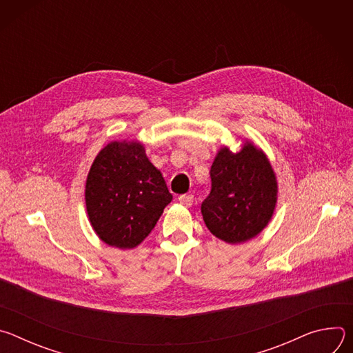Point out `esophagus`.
Instances as JSON below:
<instances>
[{
  "label": "esophagus",
  "mask_w": 353,
  "mask_h": 353,
  "mask_svg": "<svg viewBox=\"0 0 353 353\" xmlns=\"http://www.w3.org/2000/svg\"><path fill=\"white\" fill-rule=\"evenodd\" d=\"M179 203L184 207H191L194 203V196L191 194H183L179 196Z\"/></svg>",
  "instance_id": "34e87169"
}]
</instances>
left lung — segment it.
<instances>
[{"label": "left lung", "instance_id": "8db88e82", "mask_svg": "<svg viewBox=\"0 0 353 353\" xmlns=\"http://www.w3.org/2000/svg\"><path fill=\"white\" fill-rule=\"evenodd\" d=\"M210 174L211 192L201 204L208 230L230 244L257 236L276 204V177L267 157L248 142L237 154L222 148Z\"/></svg>", "mask_w": 353, "mask_h": 353}]
</instances>
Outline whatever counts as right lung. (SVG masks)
<instances>
[{
    "mask_svg": "<svg viewBox=\"0 0 353 353\" xmlns=\"http://www.w3.org/2000/svg\"><path fill=\"white\" fill-rule=\"evenodd\" d=\"M162 173L142 143L112 142L100 150L86 179L85 199L96 234L117 248L138 245L172 201Z\"/></svg>",
    "mask_w": 353,
    "mask_h": 353,
    "instance_id": "right-lung-1",
    "label": "right lung"
}]
</instances>
